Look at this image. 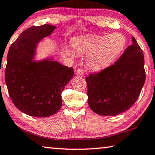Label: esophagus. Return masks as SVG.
<instances>
[{
  "label": "esophagus",
  "instance_id": "esophagus-1",
  "mask_svg": "<svg viewBox=\"0 0 155 155\" xmlns=\"http://www.w3.org/2000/svg\"><path fill=\"white\" fill-rule=\"evenodd\" d=\"M76 75L80 76V77H82L84 75V71L82 69H78L77 71H76Z\"/></svg>",
  "mask_w": 155,
  "mask_h": 155
}]
</instances>
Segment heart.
<instances>
[{
    "label": "heart",
    "instance_id": "obj_1",
    "mask_svg": "<svg viewBox=\"0 0 155 155\" xmlns=\"http://www.w3.org/2000/svg\"><path fill=\"white\" fill-rule=\"evenodd\" d=\"M126 38L120 33H112L93 37L78 38L73 46L78 52L91 55L87 66L93 71H100L112 64L126 45Z\"/></svg>",
    "mask_w": 155,
    "mask_h": 155
}]
</instances>
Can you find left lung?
Returning <instances> with one entry per match:
<instances>
[{"label":"left lung","instance_id":"obj_1","mask_svg":"<svg viewBox=\"0 0 155 155\" xmlns=\"http://www.w3.org/2000/svg\"><path fill=\"white\" fill-rule=\"evenodd\" d=\"M145 80L143 51L132 37V45L114 64L86 78L89 106L101 116L120 114L137 101Z\"/></svg>","mask_w":155,"mask_h":155}]
</instances>
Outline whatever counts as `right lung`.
<instances>
[{
    "label": "right lung",
    "mask_w": 155,
    "mask_h": 155,
    "mask_svg": "<svg viewBox=\"0 0 155 155\" xmlns=\"http://www.w3.org/2000/svg\"><path fill=\"white\" fill-rule=\"evenodd\" d=\"M55 28L50 24L30 27L8 51L5 82L9 94L19 110L34 117H48L58 112L62 92L74 73L72 67L52 58L32 61L38 43Z\"/></svg>",
    "instance_id": "add662e5"
}]
</instances>
